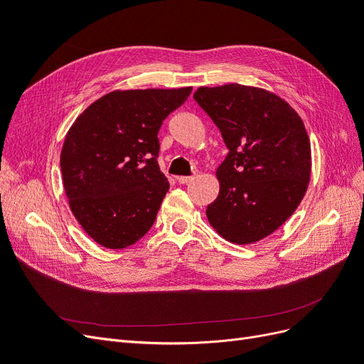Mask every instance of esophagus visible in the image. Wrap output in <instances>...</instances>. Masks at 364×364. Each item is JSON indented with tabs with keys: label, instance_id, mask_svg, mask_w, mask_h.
<instances>
[{
	"label": "esophagus",
	"instance_id": "esophagus-1",
	"mask_svg": "<svg viewBox=\"0 0 364 364\" xmlns=\"http://www.w3.org/2000/svg\"><path fill=\"white\" fill-rule=\"evenodd\" d=\"M193 179H194L193 176H179L178 182H179V183H190Z\"/></svg>",
	"mask_w": 364,
	"mask_h": 364
}]
</instances>
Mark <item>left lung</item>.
<instances>
[{
  "label": "left lung",
  "instance_id": "obj_1",
  "mask_svg": "<svg viewBox=\"0 0 364 364\" xmlns=\"http://www.w3.org/2000/svg\"><path fill=\"white\" fill-rule=\"evenodd\" d=\"M194 100L229 150L215 173L220 191L206 208L208 222L230 243H257L287 222L306 193L311 146L304 121L255 86H202Z\"/></svg>",
  "mask_w": 364,
  "mask_h": 364
}]
</instances>
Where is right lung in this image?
I'll use <instances>...</instances> for the list:
<instances>
[{
    "label": "right lung",
    "mask_w": 364,
    "mask_h": 364,
    "mask_svg": "<svg viewBox=\"0 0 364 364\" xmlns=\"http://www.w3.org/2000/svg\"><path fill=\"white\" fill-rule=\"evenodd\" d=\"M191 90L112 91L75 118L60 153L63 188L95 243L124 249L155 223L170 188L156 159L158 132Z\"/></svg>",
    "instance_id": "right-lung-1"
}]
</instances>
